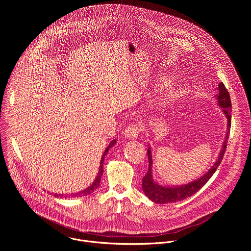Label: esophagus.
<instances>
[{
    "instance_id": "obj_1",
    "label": "esophagus",
    "mask_w": 251,
    "mask_h": 251,
    "mask_svg": "<svg viewBox=\"0 0 251 251\" xmlns=\"http://www.w3.org/2000/svg\"><path fill=\"white\" fill-rule=\"evenodd\" d=\"M141 131V128L135 125V124H131L129 126H127L125 130H124V135L126 138L127 139H135L139 133Z\"/></svg>"
}]
</instances>
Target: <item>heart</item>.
Listing matches in <instances>:
<instances>
[{"instance_id": "heart-1", "label": "heart", "mask_w": 251, "mask_h": 251, "mask_svg": "<svg viewBox=\"0 0 251 251\" xmlns=\"http://www.w3.org/2000/svg\"><path fill=\"white\" fill-rule=\"evenodd\" d=\"M166 92H167V95L169 96V95H171V92H172V90H171V89H169V88H166Z\"/></svg>"}]
</instances>
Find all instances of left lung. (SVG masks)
I'll list each match as a JSON object with an SVG mask.
<instances>
[{"mask_svg": "<svg viewBox=\"0 0 251 251\" xmlns=\"http://www.w3.org/2000/svg\"><path fill=\"white\" fill-rule=\"evenodd\" d=\"M216 99H217L218 105L220 107L223 108V111L228 120V126H227L228 131H227L225 140L223 142L222 149L220 151V153H219V156H218L216 162L214 164V166L209 170L208 173H206L200 179H196L190 183H187V184H184L181 186H175V187L161 186L152 180V176H151L152 159H151V152L149 149L148 150L149 169H148L147 174L143 177L142 188H143L144 193L152 202L158 203V204H167V203H174V202L181 201L187 197H190L191 195L196 193L200 188H202V186H204L207 183V181L211 179V177L216 171L217 167L221 163L223 155L226 151L227 142H228V138H229V132H230V128H231V108H232L230 95L222 82L219 83L218 95L216 96Z\"/></svg>", "mask_w": 251, "mask_h": 251, "instance_id": "obj_1", "label": "left lung"}]
</instances>
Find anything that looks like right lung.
<instances>
[{
	"label": "right lung",
	"mask_w": 251,
	"mask_h": 251,
	"mask_svg": "<svg viewBox=\"0 0 251 251\" xmlns=\"http://www.w3.org/2000/svg\"><path fill=\"white\" fill-rule=\"evenodd\" d=\"M116 143V140H113V141H111V143L109 144V146H108L107 148H106V150H105V151L103 152V155H102V157H101V160H100V171H99V175H98V177H97V179H95V181L93 182V184L91 185V186H89L88 188H86L85 190H82V191H80V192H78V193H73V194H70V195H61V194H54V196L55 197H61V196H63V197H65V196H71V197H81V196H86V195H89V194H91L92 192H94L99 186H100V179H101V176H102V173H103V161H104V156L106 155V153H107L108 151H109V149L111 148V147H113L114 146V144Z\"/></svg>",
	"instance_id": "add662e5"
}]
</instances>
